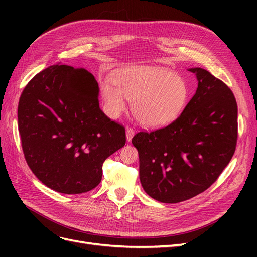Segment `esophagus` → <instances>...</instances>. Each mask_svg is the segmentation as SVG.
Listing matches in <instances>:
<instances>
[{
  "label": "esophagus",
  "mask_w": 257,
  "mask_h": 257,
  "mask_svg": "<svg viewBox=\"0 0 257 257\" xmlns=\"http://www.w3.org/2000/svg\"><path fill=\"white\" fill-rule=\"evenodd\" d=\"M134 134H135V131L133 128H132V127H127L126 128V139H127V142L132 141V138H133Z\"/></svg>",
  "instance_id": "esophagus-1"
}]
</instances>
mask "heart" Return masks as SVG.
Segmentation results:
<instances>
[{"instance_id":"b5f03b06","label":"heart","mask_w":257,"mask_h":257,"mask_svg":"<svg viewBox=\"0 0 257 257\" xmlns=\"http://www.w3.org/2000/svg\"><path fill=\"white\" fill-rule=\"evenodd\" d=\"M113 81L115 86L102 84L105 109L112 118L126 109L127 98L133 102L132 110L136 119L146 126L157 127L177 119L188 103V84L166 68H124L114 74Z\"/></svg>"}]
</instances>
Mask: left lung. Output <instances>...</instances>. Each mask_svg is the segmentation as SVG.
Segmentation results:
<instances>
[{"label":"left lung","instance_id":"obj_1","mask_svg":"<svg viewBox=\"0 0 257 257\" xmlns=\"http://www.w3.org/2000/svg\"><path fill=\"white\" fill-rule=\"evenodd\" d=\"M196 93L169 125L139 132V178L148 195L165 204L190 199L211 186L236 150L238 108L234 93L200 67Z\"/></svg>","mask_w":257,"mask_h":257}]
</instances>
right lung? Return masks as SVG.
<instances>
[{
    "label": "right lung",
    "mask_w": 257,
    "mask_h": 257,
    "mask_svg": "<svg viewBox=\"0 0 257 257\" xmlns=\"http://www.w3.org/2000/svg\"><path fill=\"white\" fill-rule=\"evenodd\" d=\"M98 92L87 69L56 64L35 75L21 93L23 154L38 180L54 191L96 188L105 160L125 145V128L100 110Z\"/></svg>",
    "instance_id": "add662e5"
}]
</instances>
